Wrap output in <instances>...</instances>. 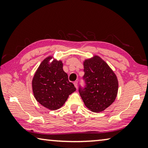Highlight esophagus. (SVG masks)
Instances as JSON below:
<instances>
[{
  "mask_svg": "<svg viewBox=\"0 0 148 148\" xmlns=\"http://www.w3.org/2000/svg\"><path fill=\"white\" fill-rule=\"evenodd\" d=\"M74 86L76 87V88H77V81L74 82Z\"/></svg>",
  "mask_w": 148,
  "mask_h": 148,
  "instance_id": "34e87169",
  "label": "esophagus"
}]
</instances>
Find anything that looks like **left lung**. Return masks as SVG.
Wrapping results in <instances>:
<instances>
[{
	"mask_svg": "<svg viewBox=\"0 0 148 148\" xmlns=\"http://www.w3.org/2000/svg\"><path fill=\"white\" fill-rule=\"evenodd\" d=\"M85 87L79 92L86 106L94 112H102L116 99L118 81L113 71L99 56L84 62Z\"/></svg>",
	"mask_w": 148,
	"mask_h": 148,
	"instance_id": "left-lung-1",
	"label": "left lung"
}]
</instances>
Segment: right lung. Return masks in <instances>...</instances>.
<instances>
[{"mask_svg":"<svg viewBox=\"0 0 148 148\" xmlns=\"http://www.w3.org/2000/svg\"><path fill=\"white\" fill-rule=\"evenodd\" d=\"M51 59L52 57H47L40 64L32 79V87L35 99L40 104L56 110L63 106L76 87L69 81L62 61L55 59L49 62Z\"/></svg>","mask_w":148,"mask_h":148,"instance_id":"right-lung-1","label":"right lung"}]
</instances>
